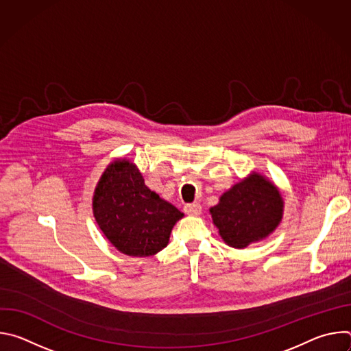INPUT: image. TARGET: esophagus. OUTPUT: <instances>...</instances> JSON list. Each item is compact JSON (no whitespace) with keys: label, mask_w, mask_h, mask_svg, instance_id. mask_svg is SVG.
Returning a JSON list of instances; mask_svg holds the SVG:
<instances>
[{"label":"esophagus","mask_w":351,"mask_h":351,"mask_svg":"<svg viewBox=\"0 0 351 351\" xmlns=\"http://www.w3.org/2000/svg\"><path fill=\"white\" fill-rule=\"evenodd\" d=\"M184 213L187 215H193V217H197L202 214V206H199L198 203H191V204H186L184 206Z\"/></svg>","instance_id":"1"}]
</instances>
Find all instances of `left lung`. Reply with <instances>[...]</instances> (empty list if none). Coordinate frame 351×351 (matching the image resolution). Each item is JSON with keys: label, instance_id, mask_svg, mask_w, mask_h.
I'll list each match as a JSON object with an SVG mask.
<instances>
[{"label": "left lung", "instance_id": "left-lung-1", "mask_svg": "<svg viewBox=\"0 0 351 351\" xmlns=\"http://www.w3.org/2000/svg\"><path fill=\"white\" fill-rule=\"evenodd\" d=\"M285 202L279 187L265 175L253 171L233 184L210 208L213 223L222 240L233 248L267 239L283 218Z\"/></svg>", "mask_w": 351, "mask_h": 351}]
</instances>
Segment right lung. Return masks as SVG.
Listing matches in <instances>:
<instances>
[{
	"label": "right lung",
	"mask_w": 351,
	"mask_h": 351,
	"mask_svg": "<svg viewBox=\"0 0 351 351\" xmlns=\"http://www.w3.org/2000/svg\"><path fill=\"white\" fill-rule=\"evenodd\" d=\"M93 215L108 241L130 257L160 253L183 218V213L145 186L137 165L128 158L110 162L97 182Z\"/></svg>",
	"instance_id": "add662e5"
}]
</instances>
